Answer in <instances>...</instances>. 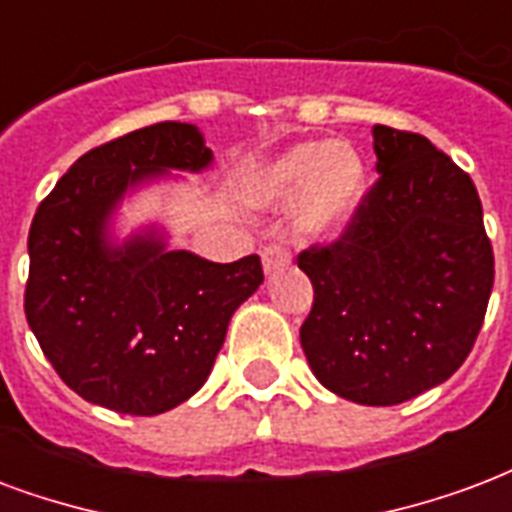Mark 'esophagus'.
<instances>
[{
  "label": "esophagus",
  "instance_id": "1",
  "mask_svg": "<svg viewBox=\"0 0 512 512\" xmlns=\"http://www.w3.org/2000/svg\"><path fill=\"white\" fill-rule=\"evenodd\" d=\"M290 252L282 247V244H268L263 247V271L271 276V273L282 271L284 265H290Z\"/></svg>",
  "mask_w": 512,
  "mask_h": 512
}]
</instances>
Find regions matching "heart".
<instances>
[{
    "label": "heart",
    "instance_id": "1",
    "mask_svg": "<svg viewBox=\"0 0 512 512\" xmlns=\"http://www.w3.org/2000/svg\"><path fill=\"white\" fill-rule=\"evenodd\" d=\"M365 182V161L349 142H300L260 166L249 193L257 204H279L300 193V230L333 236L357 212Z\"/></svg>",
    "mask_w": 512,
    "mask_h": 512
}]
</instances>
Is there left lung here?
Masks as SVG:
<instances>
[{
  "mask_svg": "<svg viewBox=\"0 0 512 512\" xmlns=\"http://www.w3.org/2000/svg\"><path fill=\"white\" fill-rule=\"evenodd\" d=\"M378 182L330 247L298 255L314 284L300 346L343 400L397 405L462 368L481 333L494 252L473 179L427 136L373 126Z\"/></svg>",
  "mask_w": 512,
  "mask_h": 512,
  "instance_id": "left-lung-1",
  "label": "left lung"
}]
</instances>
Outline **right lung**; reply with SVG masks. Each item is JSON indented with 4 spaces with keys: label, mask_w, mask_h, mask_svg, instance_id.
<instances>
[{
    "label": "right lung",
    "mask_w": 512,
    "mask_h": 512,
    "mask_svg": "<svg viewBox=\"0 0 512 512\" xmlns=\"http://www.w3.org/2000/svg\"><path fill=\"white\" fill-rule=\"evenodd\" d=\"M214 161L190 123H155L93 147L58 179L29 230L26 319L50 365L93 405L166 413L209 378L233 311L263 284L260 257L212 263L155 225L117 244L131 190Z\"/></svg>",
    "instance_id": "obj_1"
}]
</instances>
